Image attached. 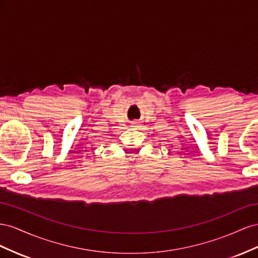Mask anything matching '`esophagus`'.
Returning a JSON list of instances; mask_svg holds the SVG:
<instances>
[{
  "mask_svg": "<svg viewBox=\"0 0 258 258\" xmlns=\"http://www.w3.org/2000/svg\"><path fill=\"white\" fill-rule=\"evenodd\" d=\"M132 127H133L134 130H137L139 127V124L137 122H133L132 123Z\"/></svg>",
  "mask_w": 258,
  "mask_h": 258,
  "instance_id": "1",
  "label": "esophagus"
}]
</instances>
